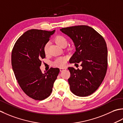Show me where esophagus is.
<instances>
[{"label":"esophagus","mask_w":123,"mask_h":123,"mask_svg":"<svg viewBox=\"0 0 123 123\" xmlns=\"http://www.w3.org/2000/svg\"><path fill=\"white\" fill-rule=\"evenodd\" d=\"M67 69L66 67H63V68H60V71L62 72L64 71V70H66Z\"/></svg>","instance_id":"34e87169"}]
</instances>
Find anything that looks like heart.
Masks as SVG:
<instances>
[{
	"label": "heart",
	"instance_id": "b5f03b06",
	"mask_svg": "<svg viewBox=\"0 0 123 123\" xmlns=\"http://www.w3.org/2000/svg\"><path fill=\"white\" fill-rule=\"evenodd\" d=\"M54 40L55 42L62 48L66 47L67 44V39L65 37L62 36V35H57L55 37ZM43 51L44 54H47L48 52V44L47 43L44 45L43 47ZM67 58L66 57H60L56 59L54 62V65L56 67H64L65 64L66 63Z\"/></svg>",
	"mask_w": 123,
	"mask_h": 123
}]
</instances>
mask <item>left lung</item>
<instances>
[{
  "label": "left lung",
  "mask_w": 123,
  "mask_h": 123,
  "mask_svg": "<svg viewBox=\"0 0 123 123\" xmlns=\"http://www.w3.org/2000/svg\"><path fill=\"white\" fill-rule=\"evenodd\" d=\"M71 37L76 51L70 59L71 63H80L82 69L68 67L70 90L79 97L92 94L98 89L106 75L108 51L104 37L92 27L78 25L61 29ZM76 64H77L76 63Z\"/></svg>",
  "instance_id": "left-lung-1"
}]
</instances>
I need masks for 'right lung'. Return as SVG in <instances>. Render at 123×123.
Listing matches in <instances>:
<instances>
[{"label": "right lung", "mask_w": 123, "mask_h": 123, "mask_svg": "<svg viewBox=\"0 0 123 123\" xmlns=\"http://www.w3.org/2000/svg\"><path fill=\"white\" fill-rule=\"evenodd\" d=\"M55 30L32 29L17 39L12 52V65L15 76L22 90L36 100L48 97L60 70L50 68L44 74L40 69L42 59L46 57L43 47Z\"/></svg>", "instance_id": "1"}]
</instances>
